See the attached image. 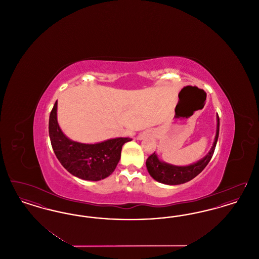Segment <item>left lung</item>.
I'll return each instance as SVG.
<instances>
[{
    "label": "left lung",
    "instance_id": "obj_1",
    "mask_svg": "<svg viewBox=\"0 0 259 259\" xmlns=\"http://www.w3.org/2000/svg\"><path fill=\"white\" fill-rule=\"evenodd\" d=\"M217 118H218V125H217V134L214 138V142L209 153L204 158L188 166H174L171 164L159 160L157 155L154 152L148 156L146 162L149 175L155 181L165 185H182L194 179L209 164V160L211 159L212 154L214 152L217 142L219 139V134H220L219 114Z\"/></svg>",
    "mask_w": 259,
    "mask_h": 259
}]
</instances>
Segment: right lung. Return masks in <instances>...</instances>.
Masks as SVG:
<instances>
[{"label":"right lung","mask_w":259,"mask_h":259,"mask_svg":"<svg viewBox=\"0 0 259 259\" xmlns=\"http://www.w3.org/2000/svg\"><path fill=\"white\" fill-rule=\"evenodd\" d=\"M51 146L62 166L75 177L97 182L109 177L120 159L121 149L130 138H115L98 144H81L64 135L57 122V101L49 122Z\"/></svg>","instance_id":"obj_1"}]
</instances>
